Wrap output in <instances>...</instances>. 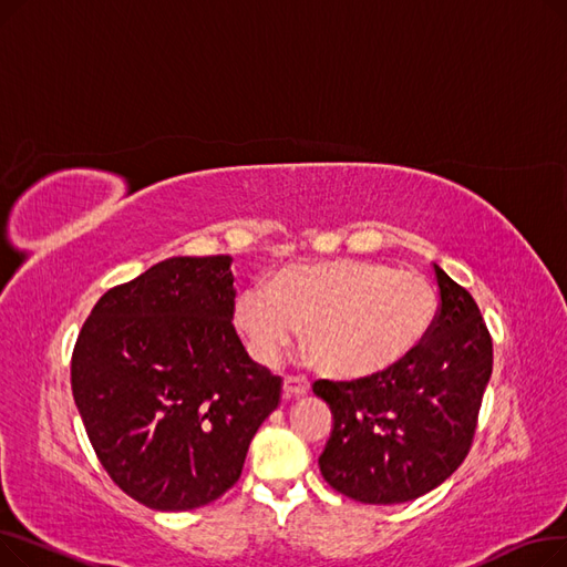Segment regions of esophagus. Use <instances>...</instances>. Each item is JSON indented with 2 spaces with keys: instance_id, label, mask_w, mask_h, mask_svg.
I'll return each mask as SVG.
<instances>
[{
  "instance_id": "1",
  "label": "esophagus",
  "mask_w": 567,
  "mask_h": 567,
  "mask_svg": "<svg viewBox=\"0 0 567 567\" xmlns=\"http://www.w3.org/2000/svg\"><path fill=\"white\" fill-rule=\"evenodd\" d=\"M310 391V381L306 377H285L282 398H303Z\"/></svg>"
}]
</instances>
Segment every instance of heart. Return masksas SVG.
<instances>
[{
  "mask_svg": "<svg viewBox=\"0 0 567 567\" xmlns=\"http://www.w3.org/2000/svg\"><path fill=\"white\" fill-rule=\"evenodd\" d=\"M436 315L439 293L425 276L374 259L285 266L268 287L248 285L234 301V326L259 363H276L303 326L317 368L344 381L406 361Z\"/></svg>",
  "mask_w": 567,
  "mask_h": 567,
  "instance_id": "1",
  "label": "heart"
}]
</instances>
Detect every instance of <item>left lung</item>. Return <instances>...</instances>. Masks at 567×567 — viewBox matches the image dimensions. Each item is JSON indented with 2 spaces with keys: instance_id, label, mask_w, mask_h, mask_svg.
<instances>
[{
  "instance_id": "obj_1",
  "label": "left lung",
  "mask_w": 567,
  "mask_h": 567,
  "mask_svg": "<svg viewBox=\"0 0 567 567\" xmlns=\"http://www.w3.org/2000/svg\"><path fill=\"white\" fill-rule=\"evenodd\" d=\"M441 308L425 342L393 370L317 381L333 430L319 455L323 481L372 505L419 498L464 462L492 377V340L478 306L434 264Z\"/></svg>"
}]
</instances>
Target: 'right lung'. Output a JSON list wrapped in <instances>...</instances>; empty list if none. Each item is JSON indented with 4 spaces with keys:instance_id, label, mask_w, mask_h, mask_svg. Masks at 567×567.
I'll return each instance as SVG.
<instances>
[{
    "instance_id": "obj_1",
    "label": "right lung",
    "mask_w": 567,
    "mask_h": 567,
    "mask_svg": "<svg viewBox=\"0 0 567 567\" xmlns=\"http://www.w3.org/2000/svg\"><path fill=\"white\" fill-rule=\"evenodd\" d=\"M231 257H169L101 296L71 363L110 478L146 508L193 511L241 475L280 377L238 340Z\"/></svg>"
}]
</instances>
